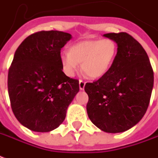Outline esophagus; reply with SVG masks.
Segmentation results:
<instances>
[{"label": "esophagus", "mask_w": 158, "mask_h": 158, "mask_svg": "<svg viewBox=\"0 0 158 158\" xmlns=\"http://www.w3.org/2000/svg\"><path fill=\"white\" fill-rule=\"evenodd\" d=\"M79 89H80V90H84V86H85V82H84L83 80H79Z\"/></svg>", "instance_id": "esophagus-1"}]
</instances>
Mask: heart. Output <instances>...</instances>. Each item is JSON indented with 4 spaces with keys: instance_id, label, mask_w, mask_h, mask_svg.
<instances>
[{
    "instance_id": "obj_1",
    "label": "heart",
    "mask_w": 158,
    "mask_h": 158,
    "mask_svg": "<svg viewBox=\"0 0 158 158\" xmlns=\"http://www.w3.org/2000/svg\"><path fill=\"white\" fill-rule=\"evenodd\" d=\"M118 44L114 40H87L72 44L63 52L60 60L64 74L73 77L79 69L92 79H99L109 72L118 55Z\"/></svg>"
}]
</instances>
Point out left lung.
<instances>
[{
  "label": "left lung",
  "mask_w": 158,
  "mask_h": 158,
  "mask_svg": "<svg viewBox=\"0 0 158 158\" xmlns=\"http://www.w3.org/2000/svg\"><path fill=\"white\" fill-rule=\"evenodd\" d=\"M104 37L118 44V55L108 74L85 84L87 114L91 122L106 132H123L135 126L148 107L153 88V70L143 46L125 33Z\"/></svg>",
  "instance_id": "8db88e82"
}]
</instances>
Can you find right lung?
I'll return each instance as SVG.
<instances>
[{"label": "right lung", "mask_w": 158, "mask_h": 158, "mask_svg": "<svg viewBox=\"0 0 158 158\" xmlns=\"http://www.w3.org/2000/svg\"><path fill=\"white\" fill-rule=\"evenodd\" d=\"M72 35L40 31L22 41L8 72V94L17 120L34 132L57 128L79 91V81L66 76L60 50Z\"/></svg>", "instance_id": "1"}]
</instances>
